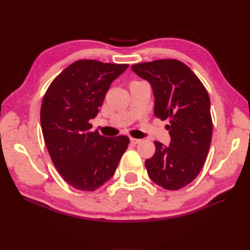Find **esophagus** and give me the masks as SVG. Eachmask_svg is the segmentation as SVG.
<instances>
[{"mask_svg": "<svg viewBox=\"0 0 250 250\" xmlns=\"http://www.w3.org/2000/svg\"><path fill=\"white\" fill-rule=\"evenodd\" d=\"M141 142V140L139 139H134V138H130V143L133 144V145H137V144H139Z\"/></svg>", "mask_w": 250, "mask_h": 250, "instance_id": "obj_1", "label": "esophagus"}]
</instances>
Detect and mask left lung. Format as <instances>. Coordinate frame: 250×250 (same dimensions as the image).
Returning <instances> with one entry per match:
<instances>
[{
    "instance_id": "obj_1",
    "label": "left lung",
    "mask_w": 250,
    "mask_h": 250,
    "mask_svg": "<svg viewBox=\"0 0 250 250\" xmlns=\"http://www.w3.org/2000/svg\"><path fill=\"white\" fill-rule=\"evenodd\" d=\"M150 82L154 95V116L168 119L170 146L154 142L155 153L145 165L151 180L175 191L198 176L208 156L213 122L206 87L194 72L176 59H158L131 65Z\"/></svg>"
}]
</instances>
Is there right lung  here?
I'll use <instances>...</instances> for the list:
<instances>
[{"mask_svg":"<svg viewBox=\"0 0 250 250\" xmlns=\"http://www.w3.org/2000/svg\"><path fill=\"white\" fill-rule=\"evenodd\" d=\"M128 64L77 60L52 81L43 96L41 124L51 160L60 175L80 191H95L115 173L129 138L90 131L111 82Z\"/></svg>","mask_w":250,"mask_h":250,"instance_id":"obj_1","label":"right lung"}]
</instances>
